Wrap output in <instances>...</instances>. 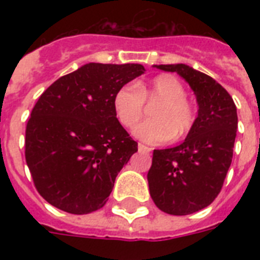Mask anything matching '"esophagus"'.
Listing matches in <instances>:
<instances>
[{"label": "esophagus", "instance_id": "1", "mask_svg": "<svg viewBox=\"0 0 260 260\" xmlns=\"http://www.w3.org/2000/svg\"><path fill=\"white\" fill-rule=\"evenodd\" d=\"M138 148H139V151H140V152H150V151H151L150 147L144 146V144H142V143H139Z\"/></svg>", "mask_w": 260, "mask_h": 260}]
</instances>
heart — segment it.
Instances as JSON below:
<instances>
[{
    "mask_svg": "<svg viewBox=\"0 0 260 260\" xmlns=\"http://www.w3.org/2000/svg\"><path fill=\"white\" fill-rule=\"evenodd\" d=\"M144 102L158 104L150 112L152 120L139 124L134 129V135L142 142H178L193 129L196 110L186 98V87L174 75L162 74L148 82L120 87L113 95V110L120 124L125 128L136 125L143 117Z\"/></svg>",
    "mask_w": 260,
    "mask_h": 260,
    "instance_id": "obj_1",
    "label": "heart"
}]
</instances>
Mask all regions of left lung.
Masks as SVG:
<instances>
[{
    "label": "left lung",
    "mask_w": 260,
    "mask_h": 260,
    "mask_svg": "<svg viewBox=\"0 0 260 260\" xmlns=\"http://www.w3.org/2000/svg\"><path fill=\"white\" fill-rule=\"evenodd\" d=\"M177 73L196 94V124L182 144L154 150L147 174L151 198L165 213L185 216L204 209L218 196L232 162L238 129L234 100L212 77L193 67L155 66Z\"/></svg>",
    "instance_id": "left-lung-1"
}]
</instances>
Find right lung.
Listing matches in <instances>:
<instances>
[{"label": "right lung", "instance_id": "1", "mask_svg": "<svg viewBox=\"0 0 260 260\" xmlns=\"http://www.w3.org/2000/svg\"><path fill=\"white\" fill-rule=\"evenodd\" d=\"M144 71L135 63H87L40 95L26 124L25 160L48 204L73 214L105 205L138 151L114 114L113 95Z\"/></svg>", "mask_w": 260, "mask_h": 260}]
</instances>
